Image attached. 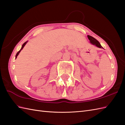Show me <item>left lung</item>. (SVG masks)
<instances>
[{
    "label": "left lung",
    "mask_w": 125,
    "mask_h": 125,
    "mask_svg": "<svg viewBox=\"0 0 125 125\" xmlns=\"http://www.w3.org/2000/svg\"><path fill=\"white\" fill-rule=\"evenodd\" d=\"M87 37L88 38V39L89 40L90 43L91 44H93V45H94L96 46L97 47H98V48H99L103 49V47L101 46V44L99 43V42L97 40H96L95 38H94L93 37L91 36H90V35H88Z\"/></svg>",
    "instance_id": "left-lung-1"
}]
</instances>
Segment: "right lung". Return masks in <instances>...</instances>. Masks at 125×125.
<instances>
[{
    "instance_id": "obj_1",
    "label": "right lung",
    "mask_w": 125,
    "mask_h": 125,
    "mask_svg": "<svg viewBox=\"0 0 125 125\" xmlns=\"http://www.w3.org/2000/svg\"><path fill=\"white\" fill-rule=\"evenodd\" d=\"M28 42V41H27V42H25V43H24L23 44V45H22V47H21V49L20 50V51H18V53H16V55H15V59H16V58H17V56H18V55H19V53H20V51L22 50L23 49V48H24V46H25V45H26V44H27V43Z\"/></svg>"
}]
</instances>
